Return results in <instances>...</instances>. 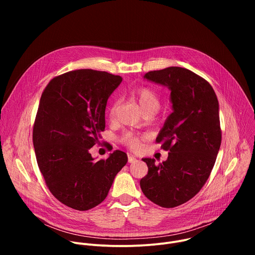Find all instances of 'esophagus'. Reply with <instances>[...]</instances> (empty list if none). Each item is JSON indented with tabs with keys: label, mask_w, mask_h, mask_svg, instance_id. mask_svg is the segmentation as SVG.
Wrapping results in <instances>:
<instances>
[{
	"label": "esophagus",
	"mask_w": 255,
	"mask_h": 255,
	"mask_svg": "<svg viewBox=\"0 0 255 255\" xmlns=\"http://www.w3.org/2000/svg\"><path fill=\"white\" fill-rule=\"evenodd\" d=\"M135 161H137V158L135 157V156H133V155H128V162L129 163H133V162H135Z\"/></svg>",
	"instance_id": "esophagus-1"
}]
</instances>
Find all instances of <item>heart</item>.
Returning a JSON list of instances; mask_svg holds the SVG:
<instances>
[{
    "mask_svg": "<svg viewBox=\"0 0 255 255\" xmlns=\"http://www.w3.org/2000/svg\"><path fill=\"white\" fill-rule=\"evenodd\" d=\"M130 96L137 101L140 108L144 113H154L156 112L161 104L159 94L152 88L147 86H138L130 90ZM118 103L113 102L109 108L108 116L110 120H113L116 116ZM122 142L133 150L140 147V137L133 132H127L122 136Z\"/></svg>",
    "mask_w": 255,
    "mask_h": 255,
    "instance_id": "heart-1",
    "label": "heart"
}]
</instances>
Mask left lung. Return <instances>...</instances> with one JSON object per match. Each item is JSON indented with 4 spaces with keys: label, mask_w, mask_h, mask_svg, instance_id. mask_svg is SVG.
<instances>
[{
    "label": "left lung",
    "mask_w": 255,
    "mask_h": 255,
    "mask_svg": "<svg viewBox=\"0 0 255 255\" xmlns=\"http://www.w3.org/2000/svg\"><path fill=\"white\" fill-rule=\"evenodd\" d=\"M144 78L171 91L173 112L156 138L168 157L158 164L143 158L148 172L140 187L152 203L174 208L194 198L211 174L222 140L219 104L212 86L187 68L151 70Z\"/></svg>",
    "instance_id": "8db88e82"
}]
</instances>
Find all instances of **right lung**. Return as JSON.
I'll use <instances>...</instances> for the list:
<instances>
[{
    "instance_id": "1",
    "label": "right lung",
    "mask_w": 255,
    "mask_h": 255,
    "mask_svg": "<svg viewBox=\"0 0 255 255\" xmlns=\"http://www.w3.org/2000/svg\"><path fill=\"white\" fill-rule=\"evenodd\" d=\"M122 77L77 69L53 78L44 89L33 125V145L50 193L63 205L90 210L107 197L127 154L116 150L94 161L90 148L105 130L107 101Z\"/></svg>"
}]
</instances>
